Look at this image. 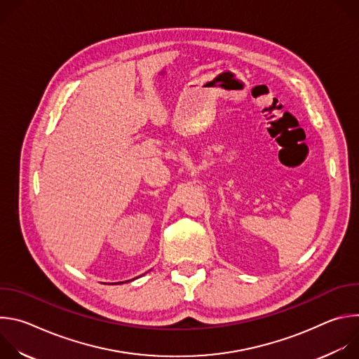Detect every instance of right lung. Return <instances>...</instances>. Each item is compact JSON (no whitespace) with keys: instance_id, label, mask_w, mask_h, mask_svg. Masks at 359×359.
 <instances>
[{"instance_id":"right-lung-1","label":"right lung","mask_w":359,"mask_h":359,"mask_svg":"<svg viewBox=\"0 0 359 359\" xmlns=\"http://www.w3.org/2000/svg\"><path fill=\"white\" fill-rule=\"evenodd\" d=\"M130 281V280H129ZM123 283H128V281H122V283H119V284H123Z\"/></svg>"}]
</instances>
